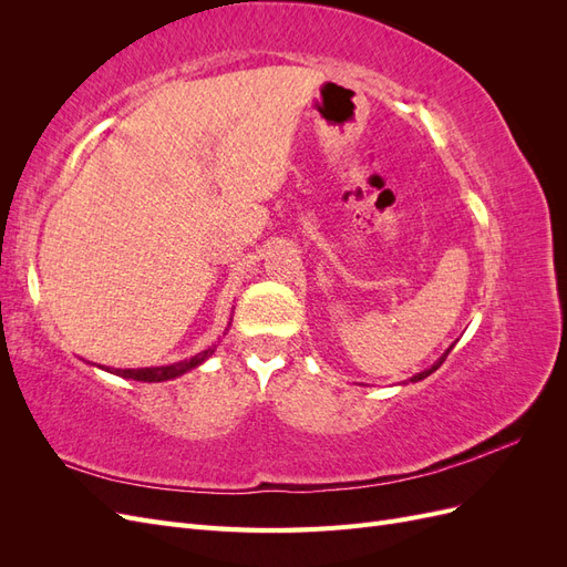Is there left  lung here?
I'll use <instances>...</instances> for the list:
<instances>
[{
	"mask_svg": "<svg viewBox=\"0 0 567 567\" xmlns=\"http://www.w3.org/2000/svg\"><path fill=\"white\" fill-rule=\"evenodd\" d=\"M447 354H450V352H447ZM447 354H444V357H440V362H437L435 367H431V369H425V371L416 373V375H414V379H411V383H416V381H423V379H425V375H431L433 371H437V369L442 367V362H444V359H447Z\"/></svg>",
	"mask_w": 567,
	"mask_h": 567,
	"instance_id": "1",
	"label": "left lung"
}]
</instances>
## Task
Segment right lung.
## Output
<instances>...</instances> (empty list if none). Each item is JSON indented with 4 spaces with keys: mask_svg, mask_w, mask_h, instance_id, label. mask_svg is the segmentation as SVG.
Wrapping results in <instances>:
<instances>
[{
    "mask_svg": "<svg viewBox=\"0 0 567 567\" xmlns=\"http://www.w3.org/2000/svg\"><path fill=\"white\" fill-rule=\"evenodd\" d=\"M215 352V348L203 350L200 354L192 357V359H184V362L177 364H169V367H153V369H117L115 375H125V379L132 381H146V383H158V381H167V379H175V375L186 373L188 369L198 367L200 362H205L210 354Z\"/></svg>",
    "mask_w": 567,
    "mask_h": 567,
    "instance_id": "1",
    "label": "right lung"
}]
</instances>
